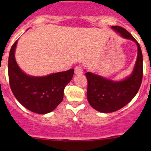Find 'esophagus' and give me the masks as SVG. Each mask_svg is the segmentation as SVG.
<instances>
[{
  "label": "esophagus",
  "instance_id": "1",
  "mask_svg": "<svg viewBox=\"0 0 151 151\" xmlns=\"http://www.w3.org/2000/svg\"><path fill=\"white\" fill-rule=\"evenodd\" d=\"M74 72H75L76 74H78V75H80V74H83V69L81 66H77L75 67L74 68Z\"/></svg>",
  "mask_w": 151,
  "mask_h": 151
}]
</instances>
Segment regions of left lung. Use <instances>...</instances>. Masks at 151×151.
<instances>
[{
	"label": "left lung",
	"mask_w": 151,
	"mask_h": 151,
	"mask_svg": "<svg viewBox=\"0 0 151 151\" xmlns=\"http://www.w3.org/2000/svg\"><path fill=\"white\" fill-rule=\"evenodd\" d=\"M112 29L123 39L136 43L137 58L132 72L121 80H112L90 71L85 73L88 102L96 110L104 113L115 112L132 101L139 91L143 74L142 54L138 42L126 29L120 26H112Z\"/></svg>",
	"instance_id": "8db88e82"
}]
</instances>
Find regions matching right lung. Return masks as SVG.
<instances>
[{
	"instance_id": "add662e5",
	"label": "right lung",
	"mask_w": 151,
	"mask_h": 151,
	"mask_svg": "<svg viewBox=\"0 0 151 151\" xmlns=\"http://www.w3.org/2000/svg\"><path fill=\"white\" fill-rule=\"evenodd\" d=\"M17 41L12 47L8 71L11 89L23 106L37 114L54 110L63 101L65 87L74 75V69L52 73L46 76H31L24 72L15 60Z\"/></svg>"
}]
</instances>
